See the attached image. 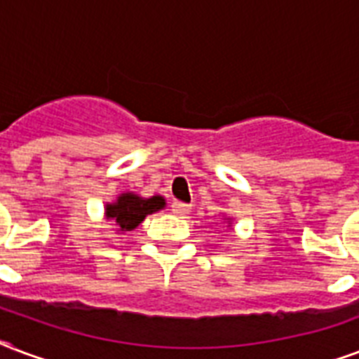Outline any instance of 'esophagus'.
Returning <instances> with one entry per match:
<instances>
[{
    "label": "esophagus",
    "mask_w": 359,
    "mask_h": 359,
    "mask_svg": "<svg viewBox=\"0 0 359 359\" xmlns=\"http://www.w3.org/2000/svg\"><path fill=\"white\" fill-rule=\"evenodd\" d=\"M171 210H173L177 216H184L190 212V205L182 203V201H173V203H171Z\"/></svg>",
    "instance_id": "34e87169"
}]
</instances>
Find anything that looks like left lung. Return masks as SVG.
I'll return each instance as SVG.
<instances>
[{"label":"left lung","mask_w":359,"mask_h":359,"mask_svg":"<svg viewBox=\"0 0 359 359\" xmlns=\"http://www.w3.org/2000/svg\"><path fill=\"white\" fill-rule=\"evenodd\" d=\"M224 220H226V222H228V226H229V224H231V218H224Z\"/></svg>","instance_id":"8db88e82"}]
</instances>
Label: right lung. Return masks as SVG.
I'll return each mask as SVG.
<instances>
[{
    "label": "right lung",
    "instance_id": "obj_1",
    "mask_svg": "<svg viewBox=\"0 0 359 359\" xmlns=\"http://www.w3.org/2000/svg\"><path fill=\"white\" fill-rule=\"evenodd\" d=\"M165 207V199L161 196L141 198L133 191H124L118 198L105 205V220L113 222L116 233H128L143 222L149 215H154Z\"/></svg>",
    "mask_w": 359,
    "mask_h": 359
}]
</instances>
